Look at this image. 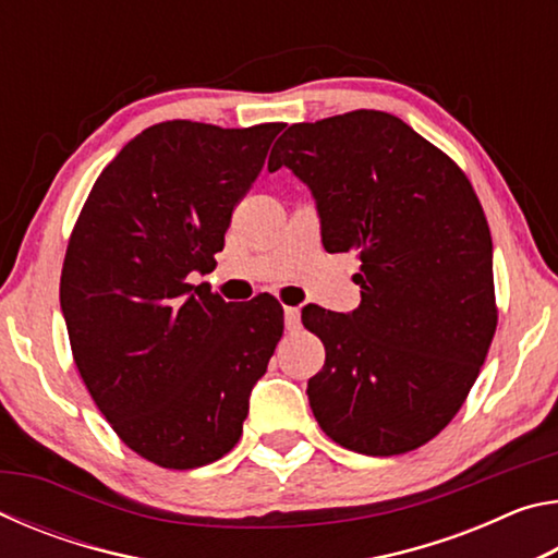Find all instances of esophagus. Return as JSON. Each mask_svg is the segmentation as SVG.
Returning <instances> with one entry per match:
<instances>
[{"instance_id": "esophagus-1", "label": "esophagus", "mask_w": 558, "mask_h": 558, "mask_svg": "<svg viewBox=\"0 0 558 558\" xmlns=\"http://www.w3.org/2000/svg\"><path fill=\"white\" fill-rule=\"evenodd\" d=\"M286 329L288 332L300 329V307H286Z\"/></svg>"}]
</instances>
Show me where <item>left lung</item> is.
I'll return each instance as SVG.
<instances>
[{
	"mask_svg": "<svg viewBox=\"0 0 558 558\" xmlns=\"http://www.w3.org/2000/svg\"><path fill=\"white\" fill-rule=\"evenodd\" d=\"M280 167L313 194L325 251L362 260L356 310L302 307L327 352L310 409L362 456L421 448L460 411L495 337L483 206L450 157L381 110L290 125L268 159Z\"/></svg>",
	"mask_w": 558,
	"mask_h": 558,
	"instance_id": "left-lung-1",
	"label": "left lung"
}]
</instances>
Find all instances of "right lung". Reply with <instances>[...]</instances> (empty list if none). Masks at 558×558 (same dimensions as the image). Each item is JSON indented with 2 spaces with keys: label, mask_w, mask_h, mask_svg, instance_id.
Returning a JSON list of instances; mask_svg holds the SVG:
<instances>
[{
  "label": "right lung",
  "mask_w": 558,
  "mask_h": 558,
  "mask_svg": "<svg viewBox=\"0 0 558 558\" xmlns=\"http://www.w3.org/2000/svg\"><path fill=\"white\" fill-rule=\"evenodd\" d=\"M278 132L147 128L102 169L65 251L61 313L81 379L122 442L162 468L209 465L239 442L282 337L272 295L226 302L186 282L214 270Z\"/></svg>",
  "instance_id": "obj_1"
}]
</instances>
